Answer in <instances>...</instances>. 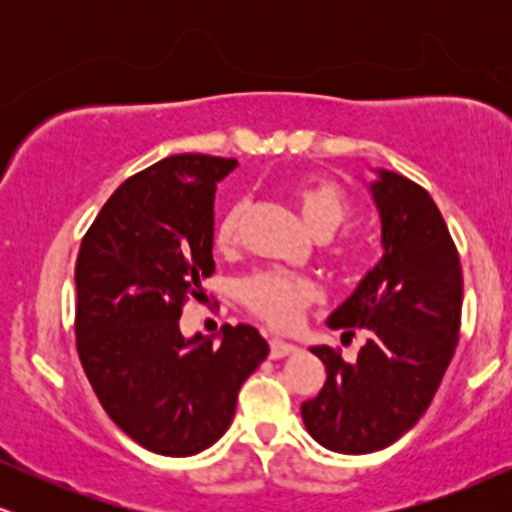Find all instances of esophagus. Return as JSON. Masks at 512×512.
Instances as JSON below:
<instances>
[{
	"mask_svg": "<svg viewBox=\"0 0 512 512\" xmlns=\"http://www.w3.org/2000/svg\"><path fill=\"white\" fill-rule=\"evenodd\" d=\"M296 351H298V346H293L289 342H281V339H272V342H269V356H272V358L293 356Z\"/></svg>",
	"mask_w": 512,
	"mask_h": 512,
	"instance_id": "34e87169",
	"label": "esophagus"
}]
</instances>
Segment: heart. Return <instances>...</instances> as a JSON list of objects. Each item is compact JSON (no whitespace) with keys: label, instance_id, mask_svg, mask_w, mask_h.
<instances>
[{"label":"heart","instance_id":"heart-1","mask_svg":"<svg viewBox=\"0 0 512 512\" xmlns=\"http://www.w3.org/2000/svg\"><path fill=\"white\" fill-rule=\"evenodd\" d=\"M291 197L310 231L320 238L337 233L349 214L342 187L327 178H308L291 187ZM248 202L238 199L221 211L214 223V248L233 252L240 245ZM320 291L310 279L286 272H257L238 284V301L272 327H291L305 308L317 303Z\"/></svg>","mask_w":512,"mask_h":512}]
</instances>
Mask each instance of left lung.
Listing matches in <instances>:
<instances>
[{
	"mask_svg": "<svg viewBox=\"0 0 512 512\" xmlns=\"http://www.w3.org/2000/svg\"><path fill=\"white\" fill-rule=\"evenodd\" d=\"M370 185L383 223V260L330 315L332 330L366 332L354 363L313 346L327 380L301 404L317 443L344 455L383 450L424 416L460 342L462 269L431 195L378 170Z\"/></svg>",
	"mask_w": 512,
	"mask_h": 512,
	"instance_id": "obj_1",
	"label": "left lung"
}]
</instances>
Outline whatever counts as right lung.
<instances>
[{"instance_id": "1", "label": "right lung", "mask_w": 512, "mask_h": 512, "mask_svg": "<svg viewBox=\"0 0 512 512\" xmlns=\"http://www.w3.org/2000/svg\"><path fill=\"white\" fill-rule=\"evenodd\" d=\"M236 158L178 154L122 182L81 240L74 334L79 361L117 428L158 455L214 445L238 390L267 358L250 325L221 342L180 334L182 305L214 274L216 182Z\"/></svg>"}]
</instances>
